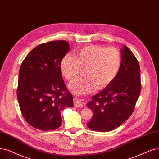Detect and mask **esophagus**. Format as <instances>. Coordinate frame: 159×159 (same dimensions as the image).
Returning a JSON list of instances; mask_svg holds the SVG:
<instances>
[{"mask_svg": "<svg viewBox=\"0 0 159 159\" xmlns=\"http://www.w3.org/2000/svg\"><path fill=\"white\" fill-rule=\"evenodd\" d=\"M74 105L76 107H80L83 106V103L78 98H74Z\"/></svg>", "mask_w": 159, "mask_h": 159, "instance_id": "esophagus-1", "label": "esophagus"}]
</instances>
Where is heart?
<instances>
[{"instance_id": "heart-1", "label": "heart", "mask_w": 159, "mask_h": 159, "mask_svg": "<svg viewBox=\"0 0 159 159\" xmlns=\"http://www.w3.org/2000/svg\"><path fill=\"white\" fill-rule=\"evenodd\" d=\"M121 55L115 48L89 44L76 50L75 57L67 54L60 64L63 76L69 81L75 80L82 69L84 78L76 80L69 86L75 94L83 95L101 90L108 86L118 75L121 66Z\"/></svg>"}]
</instances>
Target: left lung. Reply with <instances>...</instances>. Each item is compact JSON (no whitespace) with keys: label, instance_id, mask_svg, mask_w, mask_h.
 I'll list each match as a JSON object with an SVG mask.
<instances>
[{"label":"left lung","instance_id":"obj_1","mask_svg":"<svg viewBox=\"0 0 159 159\" xmlns=\"http://www.w3.org/2000/svg\"><path fill=\"white\" fill-rule=\"evenodd\" d=\"M120 51L122 61L118 75L87 103L93 115L87 126L93 131L109 132L120 126L132 115L140 94L139 63L126 46Z\"/></svg>","mask_w":159,"mask_h":159}]
</instances>
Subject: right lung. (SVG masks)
<instances>
[{
	"instance_id": "right-lung-1",
	"label": "right lung",
	"mask_w": 159,
	"mask_h": 159,
	"mask_svg": "<svg viewBox=\"0 0 159 159\" xmlns=\"http://www.w3.org/2000/svg\"><path fill=\"white\" fill-rule=\"evenodd\" d=\"M69 49V44L65 40L40 44L29 53L21 65L17 100L23 118L40 130L58 128L62 123L61 111L74 105L60 68Z\"/></svg>"
}]
</instances>
